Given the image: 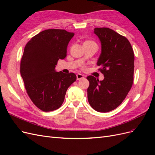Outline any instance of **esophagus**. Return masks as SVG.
Listing matches in <instances>:
<instances>
[{
    "mask_svg": "<svg viewBox=\"0 0 155 155\" xmlns=\"http://www.w3.org/2000/svg\"><path fill=\"white\" fill-rule=\"evenodd\" d=\"M76 78H77L78 80H80V79L84 78V76H83V75H82L81 74H78L76 75Z\"/></svg>",
    "mask_w": 155,
    "mask_h": 155,
    "instance_id": "esophagus-1",
    "label": "esophagus"
}]
</instances>
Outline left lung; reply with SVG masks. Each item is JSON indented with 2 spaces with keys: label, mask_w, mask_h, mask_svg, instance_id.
<instances>
[{
  "label": "left lung",
  "mask_w": 155,
  "mask_h": 155,
  "mask_svg": "<svg viewBox=\"0 0 155 155\" xmlns=\"http://www.w3.org/2000/svg\"><path fill=\"white\" fill-rule=\"evenodd\" d=\"M94 33L101 42L97 65L101 66L104 80L87 76L89 104L97 112L115 109L125 100L133 82L134 51L126 37L108 28H96Z\"/></svg>",
  "instance_id": "left-lung-1"
}]
</instances>
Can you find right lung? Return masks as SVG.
<instances>
[{
    "instance_id": "1",
    "label": "right lung",
    "mask_w": 155,
    "mask_h": 155,
    "mask_svg": "<svg viewBox=\"0 0 155 155\" xmlns=\"http://www.w3.org/2000/svg\"><path fill=\"white\" fill-rule=\"evenodd\" d=\"M73 32L49 29L41 31L26 44L21 61V75L31 100L45 112L59 109L68 88L76 80L74 73L55 70L59 59L67 56Z\"/></svg>"
}]
</instances>
